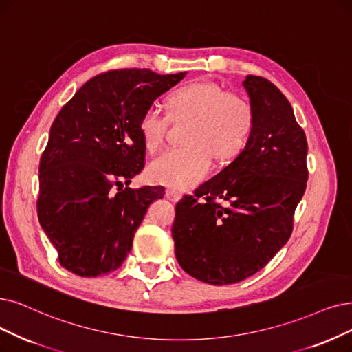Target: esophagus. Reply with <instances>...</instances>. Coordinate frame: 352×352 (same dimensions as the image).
<instances>
[{"label": "esophagus", "mask_w": 352, "mask_h": 352, "mask_svg": "<svg viewBox=\"0 0 352 352\" xmlns=\"http://www.w3.org/2000/svg\"><path fill=\"white\" fill-rule=\"evenodd\" d=\"M180 196H182V193L177 192V190H175V189H167V190H166V198L173 201V202L179 201Z\"/></svg>", "instance_id": "34e87169"}]
</instances>
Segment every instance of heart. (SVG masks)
I'll return each mask as SVG.
<instances>
[{"instance_id": "obj_1", "label": "heart", "mask_w": 352, "mask_h": 352, "mask_svg": "<svg viewBox=\"0 0 352 352\" xmlns=\"http://www.w3.org/2000/svg\"><path fill=\"white\" fill-rule=\"evenodd\" d=\"M170 121H188L185 144L164 150L147 168L148 177L175 189H189L202 182L212 167V156L227 162L240 154L251 137L256 111L247 96L228 92L218 83L201 80L180 87L166 98V114L147 108L138 131L147 150H157Z\"/></svg>"}]
</instances>
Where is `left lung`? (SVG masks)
<instances>
[{
    "label": "left lung",
    "mask_w": 352,
    "mask_h": 352,
    "mask_svg": "<svg viewBox=\"0 0 352 352\" xmlns=\"http://www.w3.org/2000/svg\"><path fill=\"white\" fill-rule=\"evenodd\" d=\"M244 87L256 111L245 148L176 204L172 227L182 269L215 286L256 274L289 241L309 175L287 98L263 76L248 75Z\"/></svg>",
    "instance_id": "8db88e82"
}]
</instances>
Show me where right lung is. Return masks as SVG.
Segmentation results:
<instances>
[{"instance_id": "add662e5", "label": "right lung", "mask_w": 352, "mask_h": 352, "mask_svg": "<svg viewBox=\"0 0 352 352\" xmlns=\"http://www.w3.org/2000/svg\"><path fill=\"white\" fill-rule=\"evenodd\" d=\"M186 72L111 69L91 78L54 118L38 166L37 217L59 263L80 277L117 270L163 186L124 188L146 163L138 120Z\"/></svg>"}]
</instances>
